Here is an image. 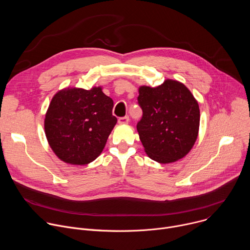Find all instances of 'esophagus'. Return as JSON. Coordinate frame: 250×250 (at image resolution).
Listing matches in <instances>:
<instances>
[{"label": "esophagus", "instance_id": "34e87169", "mask_svg": "<svg viewBox=\"0 0 250 250\" xmlns=\"http://www.w3.org/2000/svg\"><path fill=\"white\" fill-rule=\"evenodd\" d=\"M129 122L128 117H124V118H120L119 119V124L120 125H127Z\"/></svg>", "mask_w": 250, "mask_h": 250}]
</instances>
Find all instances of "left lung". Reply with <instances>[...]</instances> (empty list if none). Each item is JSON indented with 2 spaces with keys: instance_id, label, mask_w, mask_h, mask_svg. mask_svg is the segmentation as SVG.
Masks as SVG:
<instances>
[{
  "instance_id": "obj_1",
  "label": "left lung",
  "mask_w": 250,
  "mask_h": 250,
  "mask_svg": "<svg viewBox=\"0 0 250 250\" xmlns=\"http://www.w3.org/2000/svg\"><path fill=\"white\" fill-rule=\"evenodd\" d=\"M142 118L136 127L146 153L166 164L185 157L199 134L198 101L181 82L166 79L157 87L140 86Z\"/></svg>"
}]
</instances>
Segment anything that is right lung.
Masks as SVG:
<instances>
[{"instance_id": "1", "label": "right lung", "mask_w": 250, "mask_h": 250, "mask_svg": "<svg viewBox=\"0 0 250 250\" xmlns=\"http://www.w3.org/2000/svg\"><path fill=\"white\" fill-rule=\"evenodd\" d=\"M103 88L67 87L51 99L44 131L55 155L71 165H87L103 151L118 120Z\"/></svg>"}]
</instances>
